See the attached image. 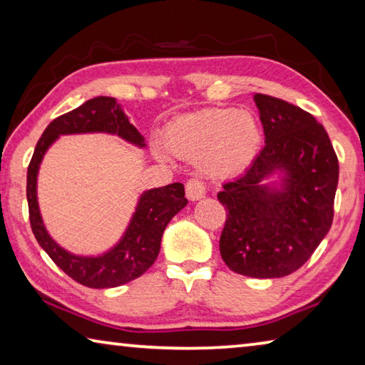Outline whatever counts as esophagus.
Listing matches in <instances>:
<instances>
[{
	"instance_id": "esophagus-1",
	"label": "esophagus",
	"mask_w": 365,
	"mask_h": 365,
	"mask_svg": "<svg viewBox=\"0 0 365 365\" xmlns=\"http://www.w3.org/2000/svg\"><path fill=\"white\" fill-rule=\"evenodd\" d=\"M185 191H187L188 200L197 201V200H201V197H205L206 185H205V182H201L200 178H190L187 185H185Z\"/></svg>"
}]
</instances>
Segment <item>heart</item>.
Returning a JSON list of instances; mask_svg holds the SVG:
<instances>
[{"label": "heart", "instance_id": "b5f03b06", "mask_svg": "<svg viewBox=\"0 0 365 365\" xmlns=\"http://www.w3.org/2000/svg\"><path fill=\"white\" fill-rule=\"evenodd\" d=\"M165 145L177 156L200 159L212 175L243 170L261 145V128L250 110L211 108L183 115L165 128ZM159 158L168 153L156 148Z\"/></svg>", "mask_w": 365, "mask_h": 365}]
</instances>
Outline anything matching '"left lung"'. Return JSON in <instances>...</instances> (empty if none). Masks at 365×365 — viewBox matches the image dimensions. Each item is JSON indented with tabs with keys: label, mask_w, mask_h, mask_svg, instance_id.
Returning a JSON list of instances; mask_svg holds the SVG:
<instances>
[{
	"label": "left lung",
	"mask_w": 365,
	"mask_h": 365,
	"mask_svg": "<svg viewBox=\"0 0 365 365\" xmlns=\"http://www.w3.org/2000/svg\"><path fill=\"white\" fill-rule=\"evenodd\" d=\"M255 101L265 145L217 195L227 211L219 248L237 274L280 279L298 270L330 230L338 158L314 115L269 95L256 93ZM277 173L279 184L263 183Z\"/></svg>",
	"instance_id": "left-lung-1"
}]
</instances>
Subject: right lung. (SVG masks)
<instances>
[{"instance_id":"1","label":"right lung","mask_w":365,"mask_h":365,"mask_svg":"<svg viewBox=\"0 0 365 365\" xmlns=\"http://www.w3.org/2000/svg\"><path fill=\"white\" fill-rule=\"evenodd\" d=\"M104 132L145 148V138L123 113L115 98L96 96L54 119L35 146L27 170L30 227L36 242L67 275L88 288H114L128 283L151 267L160 250V238L174 215L188 205L182 183H170L140 196L125 233L113 250L101 256H76L54 242L43 224L36 200V175L41 159L59 135Z\"/></svg>"}]
</instances>
